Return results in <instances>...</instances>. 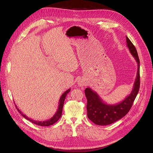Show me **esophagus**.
Returning a JSON list of instances; mask_svg holds the SVG:
<instances>
[{
  "instance_id": "34e87169",
  "label": "esophagus",
  "mask_w": 153,
  "mask_h": 153,
  "mask_svg": "<svg viewBox=\"0 0 153 153\" xmlns=\"http://www.w3.org/2000/svg\"><path fill=\"white\" fill-rule=\"evenodd\" d=\"M78 84L80 86H85L86 85V82L85 80L82 78H80L78 81Z\"/></svg>"
}]
</instances>
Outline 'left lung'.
Masks as SVG:
<instances>
[{
	"instance_id": "left-lung-1",
	"label": "left lung",
	"mask_w": 153,
	"mask_h": 153,
	"mask_svg": "<svg viewBox=\"0 0 153 153\" xmlns=\"http://www.w3.org/2000/svg\"><path fill=\"white\" fill-rule=\"evenodd\" d=\"M126 45L131 54L138 64V71L133 85V89L130 94L121 102L110 105L104 102L96 92L91 88L85 89V97L87 100V117L96 125L104 126L114 123L125 117L130 111L133 102L137 95L140 85V59L137 51L133 44L127 36Z\"/></svg>"
}]
</instances>
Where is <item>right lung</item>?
Returning <instances> with one entry per match:
<instances>
[{"label":"right lung","instance_id":"1","mask_svg":"<svg viewBox=\"0 0 153 153\" xmlns=\"http://www.w3.org/2000/svg\"><path fill=\"white\" fill-rule=\"evenodd\" d=\"M71 89H68L66 91L64 92L62 95L61 97H60L59 101V105H58V108L57 109V111L56 112V114H54V115L50 118V120H45V121H35V120H33V119H31L30 118H28V117H27L25 115L23 114L22 112L18 108V107H17V105H15L16 108L17 109V110L19 111V113L24 117L25 118H26L27 120H29L31 123H33L35 125H39V126H48L53 125L54 123H55L60 118V117H61L62 115V108H63V105H64V100H65V98L66 97L67 94L70 92Z\"/></svg>","mask_w":153,"mask_h":153}]
</instances>
